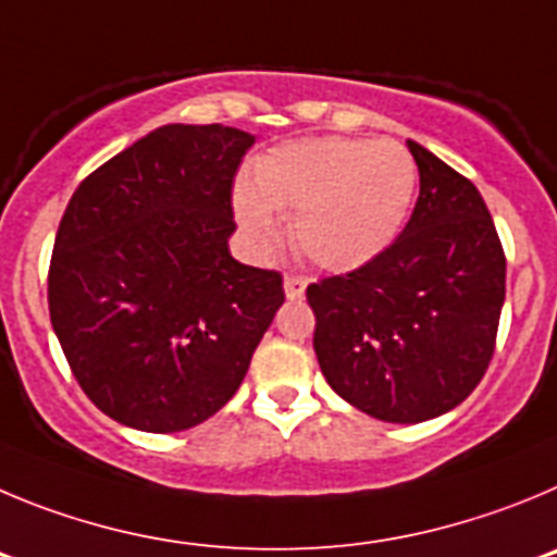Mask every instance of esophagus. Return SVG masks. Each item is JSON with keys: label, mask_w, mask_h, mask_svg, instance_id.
Returning <instances> with one entry per match:
<instances>
[{"label": "esophagus", "mask_w": 557, "mask_h": 557, "mask_svg": "<svg viewBox=\"0 0 557 557\" xmlns=\"http://www.w3.org/2000/svg\"><path fill=\"white\" fill-rule=\"evenodd\" d=\"M283 288H285V297L288 299H302L305 288H308V277H302V274H285Z\"/></svg>", "instance_id": "1"}]
</instances>
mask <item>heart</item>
Wrapping results in <instances>:
<instances>
[{"label":"heart","mask_w":557,"mask_h":557,"mask_svg":"<svg viewBox=\"0 0 557 557\" xmlns=\"http://www.w3.org/2000/svg\"><path fill=\"white\" fill-rule=\"evenodd\" d=\"M419 166L399 141L305 138L255 160L252 183L233 191L235 219L263 252L294 213V242L315 267L358 269L394 244L410 216Z\"/></svg>","instance_id":"heart-1"}]
</instances>
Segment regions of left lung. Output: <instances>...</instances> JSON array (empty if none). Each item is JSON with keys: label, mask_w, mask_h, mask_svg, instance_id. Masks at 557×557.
Masks as SVG:
<instances>
[{"label": "left lung", "mask_w": 557, "mask_h": 557, "mask_svg": "<svg viewBox=\"0 0 557 557\" xmlns=\"http://www.w3.org/2000/svg\"><path fill=\"white\" fill-rule=\"evenodd\" d=\"M408 149L419 199L397 242L308 285L330 388L394 424L428 422L478 388L505 302V252L480 191L422 144Z\"/></svg>", "instance_id": "left-lung-1"}]
</instances>
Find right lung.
Segmentation results:
<instances>
[{"label": "right lung", "mask_w": 557, "mask_h": 557, "mask_svg": "<svg viewBox=\"0 0 557 557\" xmlns=\"http://www.w3.org/2000/svg\"><path fill=\"white\" fill-rule=\"evenodd\" d=\"M255 135L152 129L79 183L54 235L49 315L79 388L144 433L230 403L283 305V277L230 255L233 177Z\"/></svg>", "instance_id": "obj_1"}]
</instances>
